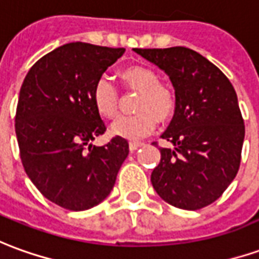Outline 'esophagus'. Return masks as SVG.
Returning <instances> with one entry per match:
<instances>
[{
    "instance_id": "esophagus-1",
    "label": "esophagus",
    "mask_w": 259,
    "mask_h": 259,
    "mask_svg": "<svg viewBox=\"0 0 259 259\" xmlns=\"http://www.w3.org/2000/svg\"><path fill=\"white\" fill-rule=\"evenodd\" d=\"M142 146H143L142 142H135V140H133V142L129 143V148L132 150V151H135V150H137L139 147H142Z\"/></svg>"
}]
</instances>
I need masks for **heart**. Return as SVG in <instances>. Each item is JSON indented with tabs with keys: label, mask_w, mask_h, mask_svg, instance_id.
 Masks as SVG:
<instances>
[{
	"label": "heart",
	"mask_w": 259,
	"mask_h": 259,
	"mask_svg": "<svg viewBox=\"0 0 259 259\" xmlns=\"http://www.w3.org/2000/svg\"><path fill=\"white\" fill-rule=\"evenodd\" d=\"M120 78L130 88L140 91L135 115L120 116L112 124V133L124 139H142L150 135L157 126V120H167L177 108V97L169 87L160 82V77L153 68L146 66H130L123 68ZM92 102L99 115L113 119L119 109V91L106 77L97 79L92 88Z\"/></svg>",
	"instance_id": "obj_1"
}]
</instances>
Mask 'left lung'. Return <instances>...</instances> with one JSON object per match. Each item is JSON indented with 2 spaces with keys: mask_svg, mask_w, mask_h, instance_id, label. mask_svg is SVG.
<instances>
[{
  "mask_svg": "<svg viewBox=\"0 0 259 259\" xmlns=\"http://www.w3.org/2000/svg\"><path fill=\"white\" fill-rule=\"evenodd\" d=\"M135 52L168 74L177 97L172 120L161 135L174 147H160L153 188L175 207L202 209L223 195L240 168L245 127L236 91L195 50L177 46Z\"/></svg>",
  "mask_w": 259,
  "mask_h": 259,
  "instance_id": "8db88e82",
  "label": "left lung"
}]
</instances>
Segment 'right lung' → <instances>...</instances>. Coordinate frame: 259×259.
<instances>
[{
  "instance_id": "add662e5",
  "label": "right lung",
  "mask_w": 259,
  "mask_h": 259,
  "mask_svg": "<svg viewBox=\"0 0 259 259\" xmlns=\"http://www.w3.org/2000/svg\"><path fill=\"white\" fill-rule=\"evenodd\" d=\"M123 53L67 43L36 61L21 87L15 132L25 172L45 198L68 210L101 203L129 154L120 136L101 147L91 144L106 130L92 88Z\"/></svg>"
}]
</instances>
